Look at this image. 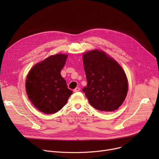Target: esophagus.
I'll return each mask as SVG.
<instances>
[{
	"instance_id": "34e87169",
	"label": "esophagus",
	"mask_w": 159,
	"mask_h": 159,
	"mask_svg": "<svg viewBox=\"0 0 159 159\" xmlns=\"http://www.w3.org/2000/svg\"><path fill=\"white\" fill-rule=\"evenodd\" d=\"M80 91V88H79V87H77V88H75V89H73L74 92H78V91Z\"/></svg>"
}]
</instances>
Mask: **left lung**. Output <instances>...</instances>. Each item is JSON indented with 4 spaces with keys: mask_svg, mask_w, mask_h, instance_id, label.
I'll return each instance as SVG.
<instances>
[{
    "mask_svg": "<svg viewBox=\"0 0 159 159\" xmlns=\"http://www.w3.org/2000/svg\"><path fill=\"white\" fill-rule=\"evenodd\" d=\"M83 64L88 84L82 91L89 104L101 111L117 110L128 89L126 75L120 66L98 50L83 55Z\"/></svg>",
    "mask_w": 159,
    "mask_h": 159,
    "instance_id": "1",
    "label": "left lung"
}]
</instances>
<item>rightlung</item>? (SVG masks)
<instances>
[{
	"mask_svg": "<svg viewBox=\"0 0 159 159\" xmlns=\"http://www.w3.org/2000/svg\"><path fill=\"white\" fill-rule=\"evenodd\" d=\"M67 57L63 54L50 56L33 66L28 75L26 93L41 112L52 114L61 110L73 93L61 75Z\"/></svg>",
	"mask_w": 159,
	"mask_h": 159,
	"instance_id": "right-lung-1",
	"label": "right lung"
}]
</instances>
